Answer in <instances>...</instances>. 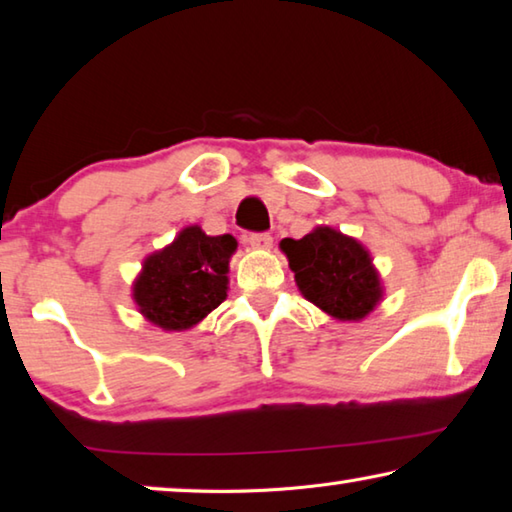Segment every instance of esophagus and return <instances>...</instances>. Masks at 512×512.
I'll use <instances>...</instances> for the list:
<instances>
[{"mask_svg":"<svg viewBox=\"0 0 512 512\" xmlns=\"http://www.w3.org/2000/svg\"><path fill=\"white\" fill-rule=\"evenodd\" d=\"M250 246L257 248V250H268L273 246V237L268 235V232H255V235L248 237Z\"/></svg>","mask_w":512,"mask_h":512,"instance_id":"esophagus-1","label":"esophagus"}]
</instances>
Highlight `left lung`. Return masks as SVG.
Segmentation results:
<instances>
[{"label": "left lung", "instance_id": "1", "mask_svg": "<svg viewBox=\"0 0 512 512\" xmlns=\"http://www.w3.org/2000/svg\"><path fill=\"white\" fill-rule=\"evenodd\" d=\"M302 296L336 320L366 318L384 298V284L370 250L329 225H316L302 239H282Z\"/></svg>", "mask_w": 512, "mask_h": 512}]
</instances>
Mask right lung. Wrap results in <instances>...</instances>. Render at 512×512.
Masks as SVG:
<instances>
[{"instance_id":"add662e5","label":"right lung","mask_w":512,"mask_h":512,"mask_svg":"<svg viewBox=\"0 0 512 512\" xmlns=\"http://www.w3.org/2000/svg\"><path fill=\"white\" fill-rule=\"evenodd\" d=\"M237 253L232 235L210 237L201 225H187L169 246L142 262L133 280V302L151 325L164 332H185L228 298L230 257Z\"/></svg>"}]
</instances>
